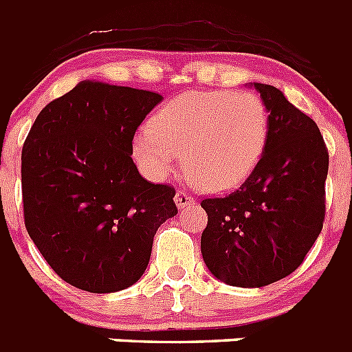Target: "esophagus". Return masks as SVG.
<instances>
[{"mask_svg":"<svg viewBox=\"0 0 352 352\" xmlns=\"http://www.w3.org/2000/svg\"><path fill=\"white\" fill-rule=\"evenodd\" d=\"M174 201H176L179 210H185L186 206H190V204L195 203V197L188 194L186 190H178L176 192V195H174Z\"/></svg>","mask_w":352,"mask_h":352,"instance_id":"34e87169","label":"esophagus"}]
</instances>
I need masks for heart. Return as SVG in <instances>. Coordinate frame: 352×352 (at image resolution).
Segmentation results:
<instances>
[{
    "mask_svg": "<svg viewBox=\"0 0 352 352\" xmlns=\"http://www.w3.org/2000/svg\"><path fill=\"white\" fill-rule=\"evenodd\" d=\"M266 105L254 93L226 89L188 91L158 109L132 141L133 158L151 178L185 169L206 192L222 194L243 185L257 169L268 142Z\"/></svg>",
    "mask_w": 352,
    "mask_h": 352,
    "instance_id": "obj_1",
    "label": "heart"
}]
</instances>
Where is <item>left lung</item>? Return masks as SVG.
<instances>
[{
    "label": "left lung",
    "mask_w": 352,
    "mask_h": 352,
    "mask_svg": "<svg viewBox=\"0 0 352 352\" xmlns=\"http://www.w3.org/2000/svg\"><path fill=\"white\" fill-rule=\"evenodd\" d=\"M252 86L268 111L263 158L238 190L201 203L208 213L203 259L234 287H264L291 275L321 234L326 211L328 149L319 126L275 86Z\"/></svg>",
    "instance_id": "obj_1"
}]
</instances>
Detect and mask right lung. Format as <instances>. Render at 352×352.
I'll list each match as a JSON object with an SVG mask.
<instances>
[{"label": "right lung", "instance_id": "add662e5", "mask_svg": "<svg viewBox=\"0 0 352 352\" xmlns=\"http://www.w3.org/2000/svg\"><path fill=\"white\" fill-rule=\"evenodd\" d=\"M162 95L80 80L40 111L23 148L24 222L65 282L118 292L146 272L157 229L178 213L170 185L132 160V139Z\"/></svg>", "mask_w": 352, "mask_h": 352}]
</instances>
